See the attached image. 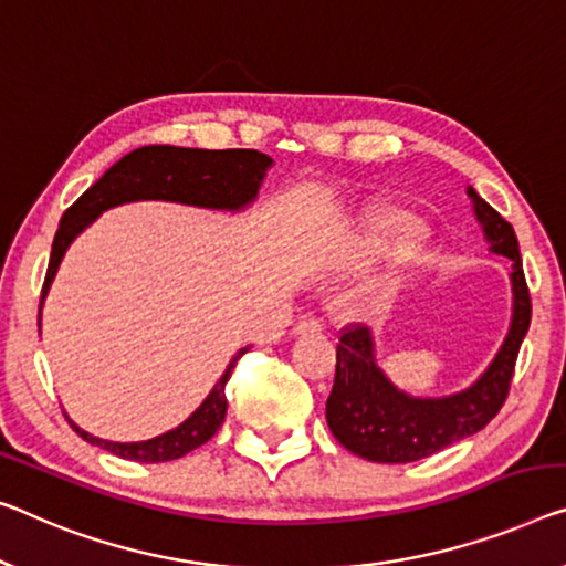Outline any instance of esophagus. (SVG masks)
Here are the masks:
<instances>
[{
  "instance_id": "esophagus-1",
  "label": "esophagus",
  "mask_w": 566,
  "mask_h": 566,
  "mask_svg": "<svg viewBox=\"0 0 566 566\" xmlns=\"http://www.w3.org/2000/svg\"><path fill=\"white\" fill-rule=\"evenodd\" d=\"M323 331V323L315 317H302L297 325H294V335H317Z\"/></svg>"
}]
</instances>
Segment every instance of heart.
I'll return each mask as SVG.
<instances>
[{"label":"heart","instance_id":"b5f03b06","mask_svg":"<svg viewBox=\"0 0 566 566\" xmlns=\"http://www.w3.org/2000/svg\"><path fill=\"white\" fill-rule=\"evenodd\" d=\"M407 233V223H401L399 218H389V221L381 223V235L389 239V235H403Z\"/></svg>","mask_w":566,"mask_h":566}]
</instances>
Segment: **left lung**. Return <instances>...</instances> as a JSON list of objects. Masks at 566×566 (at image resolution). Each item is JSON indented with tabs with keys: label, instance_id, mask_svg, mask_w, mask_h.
<instances>
[{
	"label": "left lung",
	"instance_id": "obj_1",
	"mask_svg": "<svg viewBox=\"0 0 566 566\" xmlns=\"http://www.w3.org/2000/svg\"><path fill=\"white\" fill-rule=\"evenodd\" d=\"M493 254L513 261V319L499 356L470 389L417 399L396 389L374 360V337L364 325L343 327L335 384L327 396V427L345 450L370 462H415L465 440L499 415L511 389L518 348L531 325V294L521 266L518 239L499 210L468 188Z\"/></svg>",
	"mask_w": 566,
	"mask_h": 566
}]
</instances>
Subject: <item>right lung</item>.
Returning a JSON list of instances; mask_svg holds the SVG:
<instances>
[{
	"label": "right lung",
	"instance_id": "obj_1",
	"mask_svg": "<svg viewBox=\"0 0 566 566\" xmlns=\"http://www.w3.org/2000/svg\"><path fill=\"white\" fill-rule=\"evenodd\" d=\"M269 167H272V157L261 155L256 149H190L151 145L129 151V155L122 157L112 170H106L104 177L91 185L63 213L53 241V251H50L45 284H42L40 294V310L65 249L104 210L132 200H172L185 202V206L241 210L256 198L259 185L264 180ZM243 353H247V348L235 353V358L226 368L221 381L213 386V391L206 396V401L180 427L155 437V440L108 442L83 432L71 419H67V424L86 442L104 447V450L119 454L124 460L167 462L182 458V454L206 444L218 432V427L223 424L226 409H229L226 384H229L235 360Z\"/></svg>",
	"mask_w": 566,
	"mask_h": 566
}]
</instances>
